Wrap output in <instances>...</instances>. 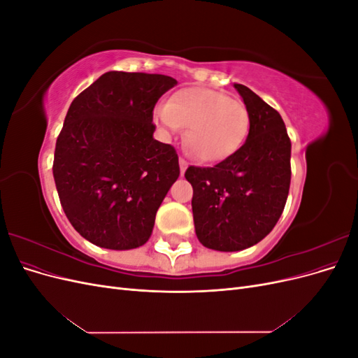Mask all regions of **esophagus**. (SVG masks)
Instances as JSON below:
<instances>
[{
	"label": "esophagus",
	"mask_w": 358,
	"mask_h": 358,
	"mask_svg": "<svg viewBox=\"0 0 358 358\" xmlns=\"http://www.w3.org/2000/svg\"><path fill=\"white\" fill-rule=\"evenodd\" d=\"M179 167H180V176H183V175H185L187 169H188V162L183 159V158H180L179 159Z\"/></svg>",
	"instance_id": "1"
}]
</instances>
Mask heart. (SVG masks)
Here are the masks:
<instances>
[{"label": "heart", "instance_id": "heart-1", "mask_svg": "<svg viewBox=\"0 0 358 358\" xmlns=\"http://www.w3.org/2000/svg\"><path fill=\"white\" fill-rule=\"evenodd\" d=\"M154 119L167 137L188 127L183 149L199 161L220 162L245 142L249 129L246 106L209 88H187L155 107Z\"/></svg>", "mask_w": 358, "mask_h": 358}]
</instances>
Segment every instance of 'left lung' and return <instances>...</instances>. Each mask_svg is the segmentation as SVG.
Here are the masks:
<instances>
[{
	"label": "left lung",
	"mask_w": 358,
	"mask_h": 358,
	"mask_svg": "<svg viewBox=\"0 0 358 358\" xmlns=\"http://www.w3.org/2000/svg\"><path fill=\"white\" fill-rule=\"evenodd\" d=\"M249 113L246 142L215 167H188L200 243L234 252L273 230L291 182V142L280 115L245 85L234 83Z\"/></svg>",
	"instance_id": "obj_1"
}]
</instances>
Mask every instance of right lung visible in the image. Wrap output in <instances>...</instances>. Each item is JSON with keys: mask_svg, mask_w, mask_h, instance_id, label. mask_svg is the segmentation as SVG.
<instances>
[{"mask_svg": "<svg viewBox=\"0 0 358 358\" xmlns=\"http://www.w3.org/2000/svg\"><path fill=\"white\" fill-rule=\"evenodd\" d=\"M176 79L107 71L73 100L57 140L53 178L69 221L91 243L145 245L179 178L173 146L154 138L152 112Z\"/></svg>", "mask_w": 358, "mask_h": 358, "instance_id": "1", "label": "right lung"}]
</instances>
